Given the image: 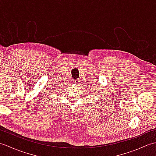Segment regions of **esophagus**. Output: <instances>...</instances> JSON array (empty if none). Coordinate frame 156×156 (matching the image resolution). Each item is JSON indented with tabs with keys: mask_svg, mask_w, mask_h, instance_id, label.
<instances>
[{
	"mask_svg": "<svg viewBox=\"0 0 156 156\" xmlns=\"http://www.w3.org/2000/svg\"><path fill=\"white\" fill-rule=\"evenodd\" d=\"M72 83H73V84H74V85H78V81H77V80H73Z\"/></svg>",
	"mask_w": 156,
	"mask_h": 156,
	"instance_id": "esophagus-1",
	"label": "esophagus"
}]
</instances>
